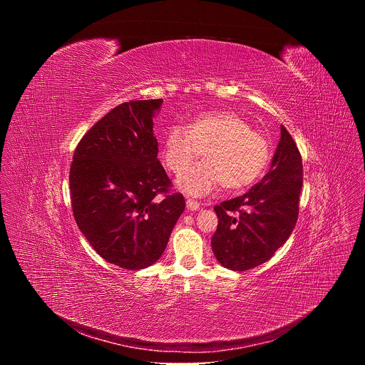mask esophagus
I'll return each mask as SVG.
<instances>
[{"label":"esophagus","instance_id":"esophagus-1","mask_svg":"<svg viewBox=\"0 0 365 365\" xmlns=\"http://www.w3.org/2000/svg\"><path fill=\"white\" fill-rule=\"evenodd\" d=\"M186 207L189 211H197L200 207V203L193 200V199H186Z\"/></svg>","mask_w":365,"mask_h":365}]
</instances>
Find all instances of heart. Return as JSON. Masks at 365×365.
Listing matches in <instances>:
<instances>
[{
	"label": "heart",
	"instance_id": "1",
	"mask_svg": "<svg viewBox=\"0 0 365 365\" xmlns=\"http://www.w3.org/2000/svg\"><path fill=\"white\" fill-rule=\"evenodd\" d=\"M204 153L205 162L185 169ZM168 169L180 175L179 186L196 196L222 185L240 190L252 185L269 165L270 145L266 137L232 111H211L193 117L187 127L169 128L163 143Z\"/></svg>",
	"mask_w": 365,
	"mask_h": 365
}]
</instances>
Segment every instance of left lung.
<instances>
[{
    "label": "left lung",
    "instance_id": "1",
    "mask_svg": "<svg viewBox=\"0 0 365 365\" xmlns=\"http://www.w3.org/2000/svg\"><path fill=\"white\" fill-rule=\"evenodd\" d=\"M280 130L282 138L263 180L242 196L214 207L218 228L212 235V251L230 270L245 272L266 263L287 241L297 222L302 155L284 125Z\"/></svg>",
    "mask_w": 365,
    "mask_h": 365
}]
</instances>
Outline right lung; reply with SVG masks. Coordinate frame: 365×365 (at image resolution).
Here are the masks:
<instances>
[{"label":"right lung","instance_id":"add662e5","mask_svg":"<svg viewBox=\"0 0 365 365\" xmlns=\"http://www.w3.org/2000/svg\"><path fill=\"white\" fill-rule=\"evenodd\" d=\"M163 99L120 103L78 143L69 172L75 221L108 263L140 270L162 257L185 197L158 159L153 117Z\"/></svg>","mask_w":365,"mask_h":365}]
</instances>
